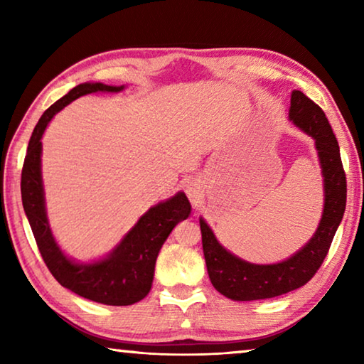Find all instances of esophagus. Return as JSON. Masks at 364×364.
<instances>
[{
	"label": "esophagus",
	"mask_w": 364,
	"mask_h": 364,
	"mask_svg": "<svg viewBox=\"0 0 364 364\" xmlns=\"http://www.w3.org/2000/svg\"><path fill=\"white\" fill-rule=\"evenodd\" d=\"M186 194H188V197L191 199V202H197L199 200V197H200V183L199 181H196V180H191V181H188V184H186Z\"/></svg>",
	"instance_id": "34e87169"
}]
</instances>
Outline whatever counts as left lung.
Listing matches in <instances>:
<instances>
[{
	"instance_id": "left-lung-1",
	"label": "left lung",
	"mask_w": 364,
	"mask_h": 364,
	"mask_svg": "<svg viewBox=\"0 0 364 364\" xmlns=\"http://www.w3.org/2000/svg\"><path fill=\"white\" fill-rule=\"evenodd\" d=\"M291 120L315 139L324 176V210L315 236L304 249L287 260L274 264H254L230 254L200 218L202 249L208 278L213 287L232 300H263L287 294L306 284L328 255L332 239L341 225L347 204L341 151L323 109L301 91H292Z\"/></svg>"
}]
</instances>
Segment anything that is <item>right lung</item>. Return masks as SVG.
Returning <instances> with one entry per match:
<instances>
[{"label":"right lung","mask_w":364,"mask_h":364,"mask_svg":"<svg viewBox=\"0 0 364 364\" xmlns=\"http://www.w3.org/2000/svg\"><path fill=\"white\" fill-rule=\"evenodd\" d=\"M120 90L123 86L82 83L48 107L28 141L21 178L23 210L51 274L60 286L70 289L80 297L117 306L136 304L149 294L160 247L171 230L191 213L188 197L178 193L171 199L149 208L107 258L90 264H78L63 254L49 230L41 183V136L49 120L77 97L97 91L117 93Z\"/></svg>","instance_id":"1"}]
</instances>
